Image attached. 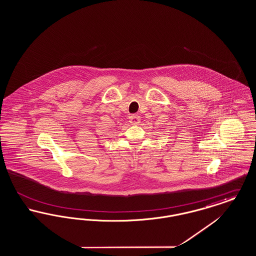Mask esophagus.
<instances>
[{"instance_id":"34e87169","label":"esophagus","mask_w":256,"mask_h":256,"mask_svg":"<svg viewBox=\"0 0 256 256\" xmlns=\"http://www.w3.org/2000/svg\"><path fill=\"white\" fill-rule=\"evenodd\" d=\"M130 122L132 124H138L139 122H140V117L138 116V115H132L130 117Z\"/></svg>"}]
</instances>
